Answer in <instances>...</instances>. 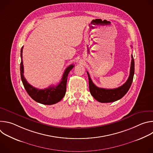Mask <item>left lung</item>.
<instances>
[{
  "label": "left lung",
  "mask_w": 153,
  "mask_h": 153,
  "mask_svg": "<svg viewBox=\"0 0 153 153\" xmlns=\"http://www.w3.org/2000/svg\"><path fill=\"white\" fill-rule=\"evenodd\" d=\"M131 59L129 77L123 85L117 88L106 89L99 88L94 84L89 73L87 72L89 79L90 91L96 100L101 103L113 102L120 99L126 94L131 85L134 74V60L132 54Z\"/></svg>",
  "instance_id": "left-lung-1"
}]
</instances>
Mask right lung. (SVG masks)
<instances>
[{
  "label": "right lung",
  "mask_w": 153,
  "mask_h": 153,
  "mask_svg": "<svg viewBox=\"0 0 153 153\" xmlns=\"http://www.w3.org/2000/svg\"><path fill=\"white\" fill-rule=\"evenodd\" d=\"M23 48L24 47H22L20 50V76L23 85L29 96L36 102L43 105H53L60 102L65 95V93H66L67 90L68 76L70 71L73 69V68H74V65L72 64L66 68L62 76L61 81L57 85H51L49 86L48 88L43 90L34 88L29 83H28L24 76V71L22 59Z\"/></svg>",
  "instance_id": "add662e5"
}]
</instances>
